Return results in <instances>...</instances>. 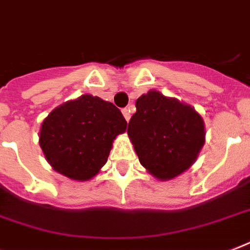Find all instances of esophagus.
<instances>
[{"instance_id":"34e87169","label":"esophagus","mask_w":250,"mask_h":250,"mask_svg":"<svg viewBox=\"0 0 250 250\" xmlns=\"http://www.w3.org/2000/svg\"><path fill=\"white\" fill-rule=\"evenodd\" d=\"M122 113H123V115H125V121H129V118H131V111H129L128 107H125V109L122 110Z\"/></svg>"}]
</instances>
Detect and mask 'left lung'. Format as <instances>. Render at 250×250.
Returning a JSON list of instances; mask_svg holds the SVG:
<instances>
[{
  "label": "left lung",
  "mask_w": 250,
  "mask_h": 250,
  "mask_svg": "<svg viewBox=\"0 0 250 250\" xmlns=\"http://www.w3.org/2000/svg\"><path fill=\"white\" fill-rule=\"evenodd\" d=\"M127 132L140 164L160 180L186 171L205 143L200 114L157 90L137 98L136 113L129 119Z\"/></svg>",
  "instance_id": "left-lung-1"
}]
</instances>
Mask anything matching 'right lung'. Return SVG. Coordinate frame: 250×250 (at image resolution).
Listing matches in <instances>:
<instances>
[{
  "label": "right lung",
  "mask_w": 250,
  "mask_h": 250,
  "mask_svg": "<svg viewBox=\"0 0 250 250\" xmlns=\"http://www.w3.org/2000/svg\"><path fill=\"white\" fill-rule=\"evenodd\" d=\"M125 128L117 106L84 94L49 114L41 125L40 146L54 170L84 182L106 164L113 140Z\"/></svg>",
  "instance_id": "add662e5"
}]
</instances>
